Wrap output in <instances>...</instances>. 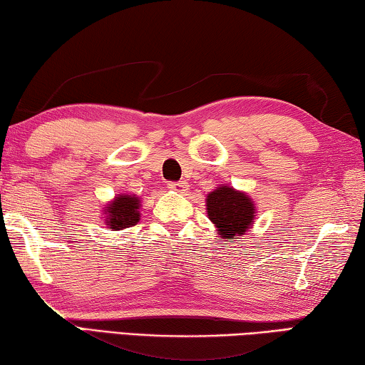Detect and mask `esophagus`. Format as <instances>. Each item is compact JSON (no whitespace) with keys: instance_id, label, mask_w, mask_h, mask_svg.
Here are the masks:
<instances>
[{"instance_id":"esophagus-1","label":"esophagus","mask_w":365,"mask_h":365,"mask_svg":"<svg viewBox=\"0 0 365 365\" xmlns=\"http://www.w3.org/2000/svg\"><path fill=\"white\" fill-rule=\"evenodd\" d=\"M187 184L184 181H170L168 182V187H170L171 190H184L186 189Z\"/></svg>"}]
</instances>
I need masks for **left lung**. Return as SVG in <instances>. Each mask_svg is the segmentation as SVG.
Masks as SVG:
<instances>
[{
	"instance_id": "obj_1",
	"label": "left lung",
	"mask_w": 365,
	"mask_h": 365,
	"mask_svg": "<svg viewBox=\"0 0 365 365\" xmlns=\"http://www.w3.org/2000/svg\"><path fill=\"white\" fill-rule=\"evenodd\" d=\"M207 214L222 238L241 237L255 220V204L246 194L222 186L207 195Z\"/></svg>"
}]
</instances>
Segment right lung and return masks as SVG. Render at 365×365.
I'll use <instances>...</instances> for the list:
<instances>
[{"label":"right lung","instance_id":"add662e5","mask_svg":"<svg viewBox=\"0 0 365 365\" xmlns=\"http://www.w3.org/2000/svg\"><path fill=\"white\" fill-rule=\"evenodd\" d=\"M140 202L137 197H132V195H119L115 197L114 202L106 207L104 212L108 215V225L109 228L117 230L133 227L138 222L140 214H138Z\"/></svg>","mask_w":365,"mask_h":365}]
</instances>
